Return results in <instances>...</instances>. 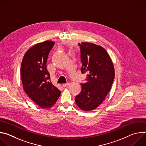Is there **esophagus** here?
Here are the masks:
<instances>
[{"label":"esophagus","instance_id":"34e87169","mask_svg":"<svg viewBox=\"0 0 146 146\" xmlns=\"http://www.w3.org/2000/svg\"><path fill=\"white\" fill-rule=\"evenodd\" d=\"M69 86V83H66V84H62V86H63L64 87H66L68 86Z\"/></svg>","mask_w":146,"mask_h":146}]
</instances>
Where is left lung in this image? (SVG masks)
<instances>
[{
    "instance_id": "8db88e82",
    "label": "left lung",
    "mask_w": 146,
    "mask_h": 146,
    "mask_svg": "<svg viewBox=\"0 0 146 146\" xmlns=\"http://www.w3.org/2000/svg\"><path fill=\"white\" fill-rule=\"evenodd\" d=\"M81 50V73H87L86 82L75 98L77 106L89 111L97 108L110 92L114 79L113 62L106 50L92 43H78Z\"/></svg>"
}]
</instances>
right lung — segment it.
Listing matches in <instances>:
<instances>
[{
    "label": "right lung",
    "mask_w": 146,
    "mask_h": 146,
    "mask_svg": "<svg viewBox=\"0 0 146 146\" xmlns=\"http://www.w3.org/2000/svg\"><path fill=\"white\" fill-rule=\"evenodd\" d=\"M55 43L47 40L36 44L25 54L21 66L24 90L39 107L49 109L60 96V91L50 80L46 63Z\"/></svg>",
    "instance_id": "right-lung-1"
}]
</instances>
